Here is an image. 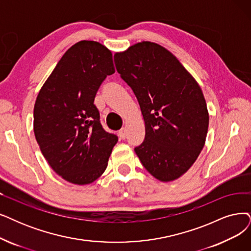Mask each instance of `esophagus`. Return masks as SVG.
I'll return each mask as SVG.
<instances>
[{"instance_id": "esophagus-1", "label": "esophagus", "mask_w": 251, "mask_h": 251, "mask_svg": "<svg viewBox=\"0 0 251 251\" xmlns=\"http://www.w3.org/2000/svg\"><path fill=\"white\" fill-rule=\"evenodd\" d=\"M118 135L120 137V139H126V127H123L120 131L118 132Z\"/></svg>"}]
</instances>
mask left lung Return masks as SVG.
Here are the masks:
<instances>
[{
    "mask_svg": "<svg viewBox=\"0 0 251 251\" xmlns=\"http://www.w3.org/2000/svg\"><path fill=\"white\" fill-rule=\"evenodd\" d=\"M114 62L144 119L145 139L136 154L159 181L178 179L205 145L209 113L201 87L172 52L153 42L116 52Z\"/></svg>",
    "mask_w": 251,
    "mask_h": 251,
    "instance_id": "8db88e82",
    "label": "left lung"
}]
</instances>
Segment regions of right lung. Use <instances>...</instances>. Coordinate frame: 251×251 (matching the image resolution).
<instances>
[{
	"label": "right lung",
	"instance_id": "1",
	"mask_svg": "<svg viewBox=\"0 0 251 251\" xmlns=\"http://www.w3.org/2000/svg\"><path fill=\"white\" fill-rule=\"evenodd\" d=\"M114 72L111 51L83 40L67 50L37 96L36 140L49 166L70 183L97 180L118 141L103 128L94 104L100 85Z\"/></svg>",
	"mask_w": 251,
	"mask_h": 251
}]
</instances>
